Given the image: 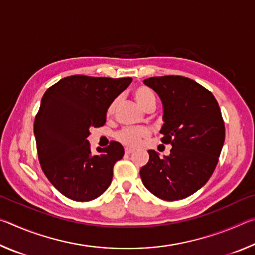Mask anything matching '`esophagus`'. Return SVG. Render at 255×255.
<instances>
[{"label": "esophagus", "mask_w": 255, "mask_h": 255, "mask_svg": "<svg viewBox=\"0 0 255 255\" xmlns=\"http://www.w3.org/2000/svg\"><path fill=\"white\" fill-rule=\"evenodd\" d=\"M132 152H133V149H132V148H129V147L125 148V153H126V154H131Z\"/></svg>", "instance_id": "obj_1"}]
</instances>
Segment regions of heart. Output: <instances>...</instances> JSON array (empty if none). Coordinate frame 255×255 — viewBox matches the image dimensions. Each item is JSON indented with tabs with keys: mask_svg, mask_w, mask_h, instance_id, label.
Returning <instances> with one entry per match:
<instances>
[{
	"mask_svg": "<svg viewBox=\"0 0 255 255\" xmlns=\"http://www.w3.org/2000/svg\"><path fill=\"white\" fill-rule=\"evenodd\" d=\"M132 96L135 98V100L138 105H139L146 111L154 109L155 106H156V97H155V93L147 85L140 84V85L135 86L132 90ZM118 101L119 99L116 98L109 103L106 112L107 117H111V116L115 114L116 108L118 106ZM148 135H149V130L147 128L127 127V128L122 129V130H119L117 133H116V138H117L120 143H123L124 145L135 147V146L139 144V141L143 139V138H146Z\"/></svg>",
	"mask_w": 255,
	"mask_h": 255,
	"instance_id": "heart-1",
	"label": "heart"
}]
</instances>
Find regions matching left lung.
<instances>
[{
  "instance_id": "obj_1",
  "label": "left lung",
  "mask_w": 255,
  "mask_h": 255,
  "mask_svg": "<svg viewBox=\"0 0 255 255\" xmlns=\"http://www.w3.org/2000/svg\"><path fill=\"white\" fill-rule=\"evenodd\" d=\"M144 83L163 103V144H171L170 156L148 150L141 181L159 199H184L198 191L214 173L225 141L221 108L209 90L189 77L154 76Z\"/></svg>"
}]
</instances>
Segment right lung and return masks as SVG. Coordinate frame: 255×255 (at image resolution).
<instances>
[{
    "label": "right lung",
    "mask_w": 255,
    "mask_h": 255,
    "mask_svg": "<svg viewBox=\"0 0 255 255\" xmlns=\"http://www.w3.org/2000/svg\"><path fill=\"white\" fill-rule=\"evenodd\" d=\"M130 82V77L72 75L42 97L33 125L38 159L50 183L70 199L93 200L111 184L123 145L112 140L93 154L88 137L90 128L106 124L108 106Z\"/></svg>",
    "instance_id": "obj_1"
}]
</instances>
